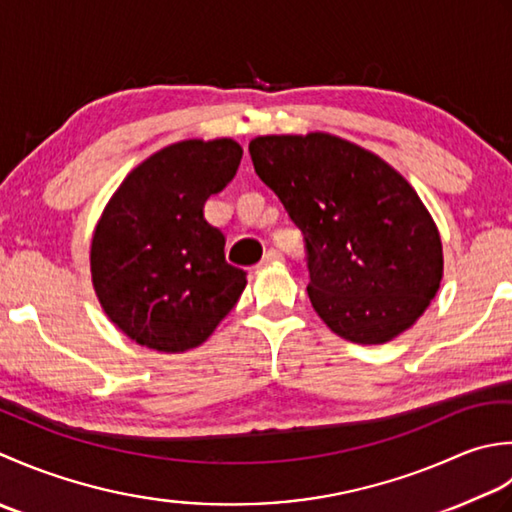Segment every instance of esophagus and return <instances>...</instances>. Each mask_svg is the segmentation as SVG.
Returning <instances> with one entry per match:
<instances>
[{"instance_id": "34e87169", "label": "esophagus", "mask_w": 512, "mask_h": 512, "mask_svg": "<svg viewBox=\"0 0 512 512\" xmlns=\"http://www.w3.org/2000/svg\"><path fill=\"white\" fill-rule=\"evenodd\" d=\"M283 260V254L278 252V249H267L265 256H263V265H271V263H280Z\"/></svg>"}]
</instances>
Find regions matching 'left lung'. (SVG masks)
I'll return each mask as SVG.
<instances>
[{
	"mask_svg": "<svg viewBox=\"0 0 512 512\" xmlns=\"http://www.w3.org/2000/svg\"><path fill=\"white\" fill-rule=\"evenodd\" d=\"M254 170L305 236L316 314L340 338L389 342L440 289V232L420 196L380 156L325 132L249 143Z\"/></svg>",
	"mask_w": 512,
	"mask_h": 512,
	"instance_id": "left-lung-1",
	"label": "left lung"
}]
</instances>
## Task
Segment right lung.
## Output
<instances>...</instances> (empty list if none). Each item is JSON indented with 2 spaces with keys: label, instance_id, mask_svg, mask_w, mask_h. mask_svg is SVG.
<instances>
[{
  "label": "right lung",
  "instance_id": "right-lung-1",
  "mask_svg": "<svg viewBox=\"0 0 512 512\" xmlns=\"http://www.w3.org/2000/svg\"><path fill=\"white\" fill-rule=\"evenodd\" d=\"M232 139L168 145L134 168L92 236V285L108 318L141 347L183 353L212 336L247 285L203 205L234 179Z\"/></svg>",
  "mask_w": 512,
  "mask_h": 512
}]
</instances>
